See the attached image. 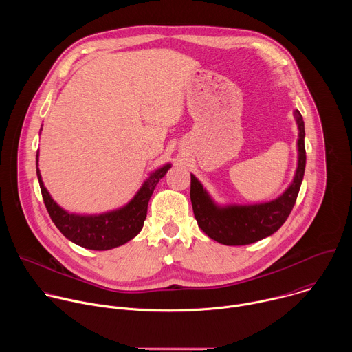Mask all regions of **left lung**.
I'll list each match as a JSON object with an SVG mask.
<instances>
[{
	"label": "left lung",
	"mask_w": 352,
	"mask_h": 352,
	"mask_svg": "<svg viewBox=\"0 0 352 352\" xmlns=\"http://www.w3.org/2000/svg\"><path fill=\"white\" fill-rule=\"evenodd\" d=\"M298 125V167L291 185L277 199L256 205L219 206L204 185L190 174V202L197 226L223 245H248L274 234L288 219L304 179L307 166L305 125L302 116L294 111Z\"/></svg>",
	"instance_id": "left-lung-1"
}]
</instances>
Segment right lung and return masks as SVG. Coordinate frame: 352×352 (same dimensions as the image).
Here are the masks:
<instances>
[{
  "mask_svg": "<svg viewBox=\"0 0 352 352\" xmlns=\"http://www.w3.org/2000/svg\"><path fill=\"white\" fill-rule=\"evenodd\" d=\"M37 162L38 152L36 155V173L44 205L53 223L65 238L82 248L93 250H107L121 246L140 232L147 214L150 196L159 181L171 168V164H166L150 174L133 199L124 208L103 214L80 216L65 212L54 202L41 181Z\"/></svg>",
  "mask_w": 352,
  "mask_h": 352,
  "instance_id": "add662e5",
  "label": "right lung"
}]
</instances>
